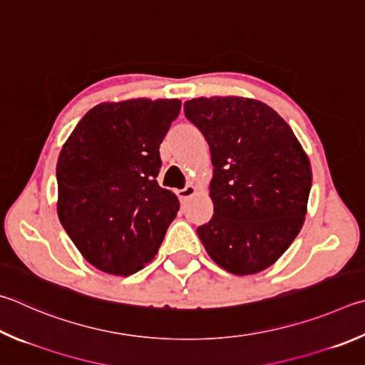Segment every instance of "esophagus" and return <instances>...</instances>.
Masks as SVG:
<instances>
[{
    "label": "esophagus",
    "instance_id": "34e87169",
    "mask_svg": "<svg viewBox=\"0 0 365 365\" xmlns=\"http://www.w3.org/2000/svg\"><path fill=\"white\" fill-rule=\"evenodd\" d=\"M196 191H197V188L195 187V185H188V187H185L183 190H178L177 191V196H178V200L183 202V201H187L188 197L195 196Z\"/></svg>",
    "mask_w": 365,
    "mask_h": 365
}]
</instances>
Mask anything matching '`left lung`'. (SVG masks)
<instances>
[{"label":"left lung","mask_w":365,"mask_h":365,"mask_svg":"<svg viewBox=\"0 0 365 365\" xmlns=\"http://www.w3.org/2000/svg\"><path fill=\"white\" fill-rule=\"evenodd\" d=\"M183 110L207 140L214 165V217L197 236L228 273H260L303 227L313 182L308 155L290 125L255 98L197 97Z\"/></svg>","instance_id":"1"}]
</instances>
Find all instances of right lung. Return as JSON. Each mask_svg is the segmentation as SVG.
Returning a JSON list of instances; mask_svg holds the SVG:
<instances>
[{"instance_id": "right-lung-1", "label": "right lung", "mask_w": 365, "mask_h": 365, "mask_svg": "<svg viewBox=\"0 0 365 365\" xmlns=\"http://www.w3.org/2000/svg\"><path fill=\"white\" fill-rule=\"evenodd\" d=\"M178 98H129L91 108L57 161V215L86 260L129 276L153 260L180 202L158 185L160 145Z\"/></svg>"}]
</instances>
